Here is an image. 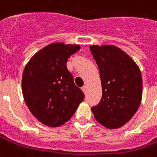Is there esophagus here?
Returning a JSON list of instances; mask_svg holds the SVG:
<instances>
[{
  "instance_id": "obj_1",
  "label": "esophagus",
  "mask_w": 157,
  "mask_h": 157,
  "mask_svg": "<svg viewBox=\"0 0 157 157\" xmlns=\"http://www.w3.org/2000/svg\"><path fill=\"white\" fill-rule=\"evenodd\" d=\"M81 90H82V91L86 94V92L87 90V86H82V88H81Z\"/></svg>"
}]
</instances>
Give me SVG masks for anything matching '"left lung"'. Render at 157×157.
Segmentation results:
<instances>
[{
	"instance_id": "obj_1",
	"label": "left lung",
	"mask_w": 157,
	"mask_h": 157,
	"mask_svg": "<svg viewBox=\"0 0 157 157\" xmlns=\"http://www.w3.org/2000/svg\"><path fill=\"white\" fill-rule=\"evenodd\" d=\"M90 49L100 71L102 98L91 108L96 121L117 129L131 119L140 106L142 78L139 67L114 45H91Z\"/></svg>"
}]
</instances>
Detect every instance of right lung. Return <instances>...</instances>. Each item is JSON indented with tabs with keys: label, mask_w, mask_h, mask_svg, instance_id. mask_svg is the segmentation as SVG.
<instances>
[{
	"label": "right lung",
	"mask_w": 157,
	"mask_h": 157,
	"mask_svg": "<svg viewBox=\"0 0 157 157\" xmlns=\"http://www.w3.org/2000/svg\"><path fill=\"white\" fill-rule=\"evenodd\" d=\"M78 44L54 43L31 57L22 75L24 100L31 113L48 127H59L74 115L85 94L67 67Z\"/></svg>",
	"instance_id": "right-lung-1"
}]
</instances>
